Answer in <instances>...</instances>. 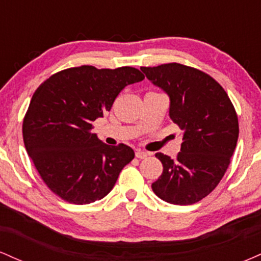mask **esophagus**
I'll return each instance as SVG.
<instances>
[{
  "label": "esophagus",
  "mask_w": 261,
  "mask_h": 261,
  "mask_svg": "<svg viewBox=\"0 0 261 261\" xmlns=\"http://www.w3.org/2000/svg\"><path fill=\"white\" fill-rule=\"evenodd\" d=\"M135 155H136V158H139V160H143V158L147 157L148 153H147V152L141 151V149H136V152H135Z\"/></svg>",
  "instance_id": "34e87169"
}]
</instances>
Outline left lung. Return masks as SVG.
<instances>
[{
  "label": "left lung",
  "mask_w": 261,
  "mask_h": 261,
  "mask_svg": "<svg viewBox=\"0 0 261 261\" xmlns=\"http://www.w3.org/2000/svg\"><path fill=\"white\" fill-rule=\"evenodd\" d=\"M141 70L169 95V116L182 130L174 160L155 153L163 173L152 190L173 205L195 203L217 187L228 168L239 135L234 107L222 86L197 68L173 62Z\"/></svg>",
  "instance_id": "8db88e82"
}]
</instances>
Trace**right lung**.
Instances as JSON below:
<instances>
[{
	"mask_svg": "<svg viewBox=\"0 0 261 261\" xmlns=\"http://www.w3.org/2000/svg\"><path fill=\"white\" fill-rule=\"evenodd\" d=\"M145 79L130 66L83 65L50 76L38 87L23 120V141L47 188L74 205L103 199L121 169L134 160L124 143L108 146L93 122L112 109L119 93Z\"/></svg>",
	"mask_w": 261,
	"mask_h": 261,
	"instance_id": "add662e5",
	"label": "right lung"
}]
</instances>
